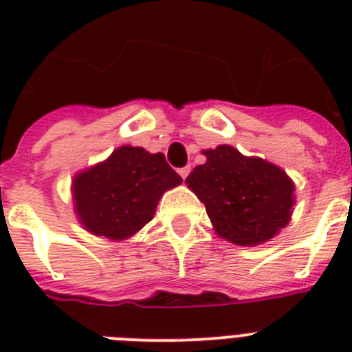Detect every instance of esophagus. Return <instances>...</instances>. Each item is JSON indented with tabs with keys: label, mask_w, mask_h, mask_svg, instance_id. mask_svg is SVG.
Wrapping results in <instances>:
<instances>
[{
	"label": "esophagus",
	"mask_w": 352,
	"mask_h": 352,
	"mask_svg": "<svg viewBox=\"0 0 352 352\" xmlns=\"http://www.w3.org/2000/svg\"><path fill=\"white\" fill-rule=\"evenodd\" d=\"M190 170H192L190 166H184V168H181V170H179V175H181L182 179H186L188 173H190Z\"/></svg>",
	"instance_id": "obj_1"
}]
</instances>
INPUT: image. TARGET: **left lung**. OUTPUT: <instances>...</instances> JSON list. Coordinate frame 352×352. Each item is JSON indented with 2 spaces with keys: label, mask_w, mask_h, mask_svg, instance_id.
Returning <instances> with one entry per match:
<instances>
[{
  "label": "left lung",
  "mask_w": 352,
  "mask_h": 352,
  "mask_svg": "<svg viewBox=\"0 0 352 352\" xmlns=\"http://www.w3.org/2000/svg\"><path fill=\"white\" fill-rule=\"evenodd\" d=\"M206 162L188 175L215 232L241 246L272 239L290 219L294 184L281 168L243 157L232 146L206 149Z\"/></svg>",
  "instance_id": "1"
}]
</instances>
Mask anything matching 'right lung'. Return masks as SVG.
<instances>
[{"label":"right lung","instance_id":"right-lung-1","mask_svg":"<svg viewBox=\"0 0 352 352\" xmlns=\"http://www.w3.org/2000/svg\"><path fill=\"white\" fill-rule=\"evenodd\" d=\"M181 182L162 153L122 146L74 179L76 214L95 235L126 239L153 219L160 195Z\"/></svg>","mask_w":352,"mask_h":352}]
</instances>
